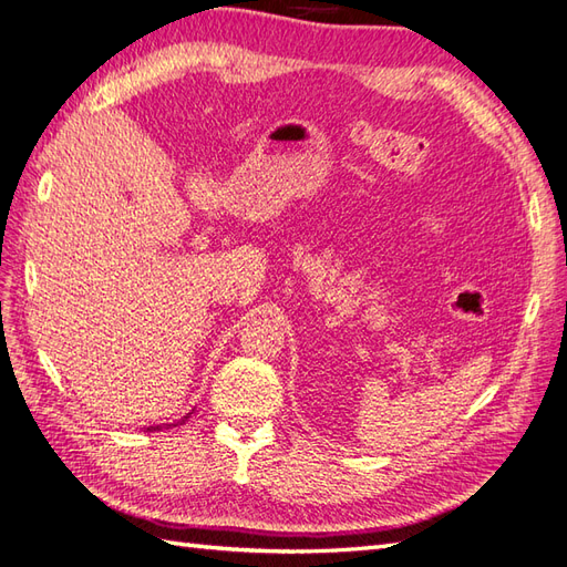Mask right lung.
Returning a JSON list of instances; mask_svg holds the SVG:
<instances>
[{
  "instance_id": "obj_1",
  "label": "right lung",
  "mask_w": 567,
  "mask_h": 567,
  "mask_svg": "<svg viewBox=\"0 0 567 567\" xmlns=\"http://www.w3.org/2000/svg\"><path fill=\"white\" fill-rule=\"evenodd\" d=\"M188 417H190V413H188L186 417H181V423H186V420H188ZM162 427H164V425H154V427H147V432H154V430H162ZM166 427H171V425H166Z\"/></svg>"
}]
</instances>
